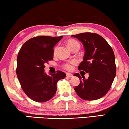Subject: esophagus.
Segmentation results:
<instances>
[{"instance_id": "34e87169", "label": "esophagus", "mask_w": 129, "mask_h": 129, "mask_svg": "<svg viewBox=\"0 0 129 129\" xmlns=\"http://www.w3.org/2000/svg\"><path fill=\"white\" fill-rule=\"evenodd\" d=\"M66 76L67 77H69V78H72V77H73V75H72V74L71 73H67L66 74Z\"/></svg>"}]
</instances>
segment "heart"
<instances>
[{
    "mask_svg": "<svg viewBox=\"0 0 129 129\" xmlns=\"http://www.w3.org/2000/svg\"><path fill=\"white\" fill-rule=\"evenodd\" d=\"M78 45H79V43L77 41H76V40L70 39L67 42V45L69 46V47L70 48V49H72V48L75 47V46ZM57 47H56L55 48H54V51H53V53H54V54H56V51H57ZM76 62L75 61V60H71V61H69V62H67L66 63H63V64L62 65V67L63 69L66 70L70 71L73 69V66L76 64Z\"/></svg>",
    "mask_w": 129,
    "mask_h": 129,
    "instance_id": "obj_1",
    "label": "heart"
}]
</instances>
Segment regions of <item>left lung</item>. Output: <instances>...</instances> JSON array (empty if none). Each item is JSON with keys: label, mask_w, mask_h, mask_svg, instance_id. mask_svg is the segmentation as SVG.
<instances>
[{"label": "left lung", "mask_w": 129, "mask_h": 129, "mask_svg": "<svg viewBox=\"0 0 129 129\" xmlns=\"http://www.w3.org/2000/svg\"><path fill=\"white\" fill-rule=\"evenodd\" d=\"M72 36L79 39L85 48L83 61L78 69L89 74L87 79L84 76L81 79L79 73L74 75L81 80L79 85L75 87V91L84 100H98L109 91L116 76L113 50L103 37L94 33L86 32Z\"/></svg>", "instance_id": "1"}]
</instances>
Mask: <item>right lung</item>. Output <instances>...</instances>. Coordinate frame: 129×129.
<instances>
[{
  "mask_svg": "<svg viewBox=\"0 0 129 129\" xmlns=\"http://www.w3.org/2000/svg\"><path fill=\"white\" fill-rule=\"evenodd\" d=\"M63 36H38L22 46L17 59L16 74L25 93L38 103L50 100L56 94V84L66 74L57 70L48 75L44 73L45 63L53 59V47Z\"/></svg>",
  "mask_w": 129,
  "mask_h": 129,
  "instance_id": "right-lung-1",
  "label": "right lung"
}]
</instances>
